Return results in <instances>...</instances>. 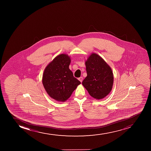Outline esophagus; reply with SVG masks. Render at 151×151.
Segmentation results:
<instances>
[{
  "instance_id": "obj_1",
  "label": "esophagus",
  "mask_w": 151,
  "mask_h": 151,
  "mask_svg": "<svg viewBox=\"0 0 151 151\" xmlns=\"http://www.w3.org/2000/svg\"><path fill=\"white\" fill-rule=\"evenodd\" d=\"M83 78L82 76H81V77H80V78H78V80H79L80 82H81V83H82V81H83Z\"/></svg>"
}]
</instances>
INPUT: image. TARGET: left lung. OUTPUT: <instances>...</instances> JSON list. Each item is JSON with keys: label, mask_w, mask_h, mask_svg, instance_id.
Masks as SVG:
<instances>
[{"label": "left lung", "mask_w": 151, "mask_h": 151, "mask_svg": "<svg viewBox=\"0 0 151 151\" xmlns=\"http://www.w3.org/2000/svg\"><path fill=\"white\" fill-rule=\"evenodd\" d=\"M87 76L82 84L88 94L97 100L109 94L113 85V73L110 66L99 55L93 53L85 61Z\"/></svg>", "instance_id": "8db88e82"}]
</instances>
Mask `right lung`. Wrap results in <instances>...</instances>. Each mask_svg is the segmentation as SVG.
<instances>
[{
	"label": "right lung",
	"instance_id": "add662e5",
	"mask_svg": "<svg viewBox=\"0 0 151 151\" xmlns=\"http://www.w3.org/2000/svg\"><path fill=\"white\" fill-rule=\"evenodd\" d=\"M70 62L68 54H59L44 69L42 76L44 88L48 95L57 101H66L81 84L69 68Z\"/></svg>",
	"mask_w": 151,
	"mask_h": 151
}]
</instances>
